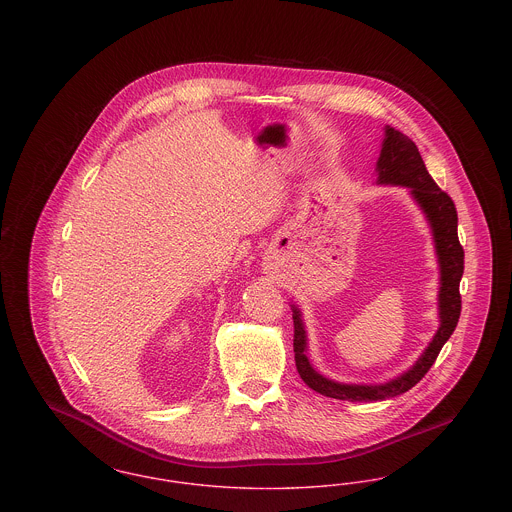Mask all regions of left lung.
<instances>
[{
	"label": "left lung",
	"mask_w": 512,
	"mask_h": 512,
	"mask_svg": "<svg viewBox=\"0 0 512 512\" xmlns=\"http://www.w3.org/2000/svg\"><path fill=\"white\" fill-rule=\"evenodd\" d=\"M386 138L376 163L378 184L405 186L411 190L414 201L424 211L430 222L439 263V328L407 372L393 378L386 384H340L324 378L309 363L307 357V332L301 318V311L292 305L293 311V353L295 366L301 380L320 395L334 397L341 401H384L416 386L430 366L436 363L441 347L451 338L461 317V293L459 284L463 278L464 251L457 234V209L449 195L439 190L438 184L426 171V165L418 153L413 140L403 132L386 126Z\"/></svg>",
	"instance_id": "obj_1"
}]
</instances>
